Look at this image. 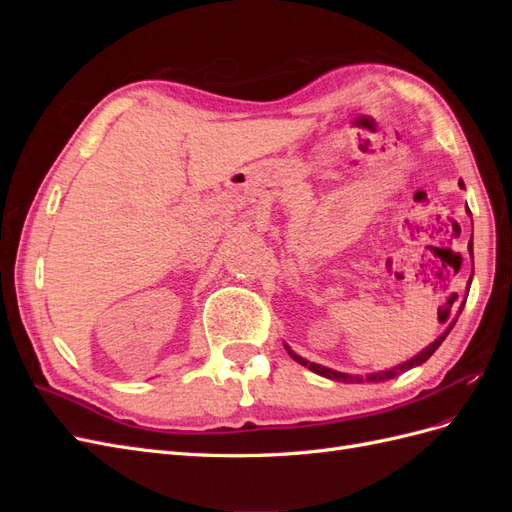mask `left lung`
I'll list each match as a JSON object with an SVG mask.
<instances>
[{"mask_svg": "<svg viewBox=\"0 0 512 512\" xmlns=\"http://www.w3.org/2000/svg\"><path fill=\"white\" fill-rule=\"evenodd\" d=\"M459 188H463L466 190V185H463V181H459ZM472 218V215H470ZM468 250H470V258H474L472 254V239H470V245H468ZM474 269V267H472ZM470 284H472V277H470V282H468V290H470ZM461 309H463V305L459 307V314H461ZM457 314V316H459ZM457 316L448 322V327H446V331L436 339V342H431L427 348H423L421 352L418 354H414L412 359H408V361H404L401 365H397V367H391V369H384V371H374V374H367L365 378L363 376H356V374H344V371H337V369H331V367H324V365H320V363H312V361H307V359H303V356H299L297 352H294L288 344H284L286 346V350H288V354L292 356L294 361L297 363H301L303 367H307L309 371H314V374H318V376H324V378H329V380H335V382H382V380H391V378H395V376H399V374H404V371H408V369H412V367H418V365H423L429 356L436 352L440 346H442V342L446 339V335L451 333V329L455 327V322H457Z\"/></svg>", "mask_w": 512, "mask_h": 512, "instance_id": "obj_1", "label": "left lung"}]
</instances>
